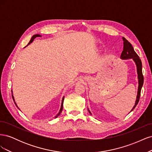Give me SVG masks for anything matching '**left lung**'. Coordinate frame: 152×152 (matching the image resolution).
Masks as SVG:
<instances>
[{"label":"left lung","instance_id":"left-lung-1","mask_svg":"<svg viewBox=\"0 0 152 152\" xmlns=\"http://www.w3.org/2000/svg\"><path fill=\"white\" fill-rule=\"evenodd\" d=\"M122 40L124 42V43H123L124 48H123V50H122V52L121 55V58L122 59H132V60L134 61V62L136 64V66L137 80H138V87H137L136 99L134 107H132V110L130 112H131L132 110L134 109V108L136 107V105L139 102V99L140 98V94H141V88L142 87V84H143L144 79H143V75H142V63H141L140 58L138 56V55H137L136 54V53L134 51L132 45L127 40H126L124 37H122ZM87 109H88V111H89V113L91 115H92L89 108H87Z\"/></svg>","mask_w":152,"mask_h":152}]
</instances>
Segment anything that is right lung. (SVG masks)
<instances>
[{
  "mask_svg": "<svg viewBox=\"0 0 152 152\" xmlns=\"http://www.w3.org/2000/svg\"><path fill=\"white\" fill-rule=\"evenodd\" d=\"M42 35H40V34H36V35H34L33 37H31V40H30V42H29V43H28V44L27 45H28L30 44H31L32 42H33L34 41V40L36 38V37H41ZM11 93H12V99H13V101H14V102H15V105L16 106V107L18 108V105H17V104H16V102H15V98H14V96H13V93H12V90H11ZM64 98H65V96H63V98H62V101H61V108H60V110H59V113L56 115V116H55V117L54 118H56V117H58L59 115H60V113H61V112H62V110H63V102H64ZM19 110H20V108H19Z\"/></svg>",
  "mask_w": 152,
  "mask_h": 152,
  "instance_id": "obj_1",
  "label": "right lung"
}]
</instances>
